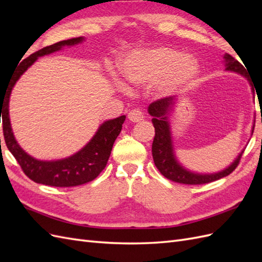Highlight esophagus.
Masks as SVG:
<instances>
[{
  "label": "esophagus",
  "mask_w": 262,
  "mask_h": 262,
  "mask_svg": "<svg viewBox=\"0 0 262 262\" xmlns=\"http://www.w3.org/2000/svg\"><path fill=\"white\" fill-rule=\"evenodd\" d=\"M128 119L131 122H140L143 120L144 116L140 109H132L128 114Z\"/></svg>",
  "instance_id": "34e87169"
}]
</instances>
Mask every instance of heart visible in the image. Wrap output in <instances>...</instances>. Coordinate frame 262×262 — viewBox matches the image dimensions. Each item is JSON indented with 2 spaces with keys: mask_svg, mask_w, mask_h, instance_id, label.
<instances>
[{
  "mask_svg": "<svg viewBox=\"0 0 262 262\" xmlns=\"http://www.w3.org/2000/svg\"><path fill=\"white\" fill-rule=\"evenodd\" d=\"M129 83L138 86L153 84L162 96H170L187 90L200 74V63L191 54H182L171 47H154L124 55L119 63ZM121 91L126 87L117 81Z\"/></svg>",
  "mask_w": 262,
  "mask_h": 262,
  "instance_id": "obj_1",
  "label": "heart"
}]
</instances>
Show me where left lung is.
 <instances>
[{
  "label": "left lung",
  "mask_w": 262,
  "mask_h": 262,
  "mask_svg": "<svg viewBox=\"0 0 262 262\" xmlns=\"http://www.w3.org/2000/svg\"><path fill=\"white\" fill-rule=\"evenodd\" d=\"M223 59L225 71L235 72L245 77L251 86L252 94H255V92H253L255 91L253 90V84L251 83L249 75L246 72V70L241 63L228 53H225L223 55ZM176 104H178V100L175 97H166L152 102L147 108V113L152 117V121L155 128V137L152 144V154L157 169L167 179L186 185L208 184V182L215 181L220 178L229 175L237 167V165H238L241 157L244 153V148L226 168L216 172L192 171L186 168L185 166H182V164L178 161L175 146H173L171 125L169 120V117L176 108ZM253 129H255V120L252 122L251 136Z\"/></svg>",
  "instance_id": "8db88e82"
}]
</instances>
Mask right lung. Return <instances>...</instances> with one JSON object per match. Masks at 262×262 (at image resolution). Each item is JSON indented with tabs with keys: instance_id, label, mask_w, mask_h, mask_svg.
<instances>
[{
	"instance_id": "1",
	"label": "right lung",
	"mask_w": 262,
	"mask_h": 262,
	"mask_svg": "<svg viewBox=\"0 0 262 262\" xmlns=\"http://www.w3.org/2000/svg\"><path fill=\"white\" fill-rule=\"evenodd\" d=\"M84 37L68 39L51 46L45 47L28 58L24 59L11 76L3 95L0 93V116L2 113V123L4 140L7 148L16 158L24 172L37 184L53 187H74L90 182L96 178L105 168L112 153L115 141L122 129L125 116L104 121L96 133L80 150L66 158L54 161H42L29 155L24 150L14 137L10 120V97L12 90L19 77L26 72L38 60V58L62 50L64 47H73L82 43Z\"/></svg>"
}]
</instances>
